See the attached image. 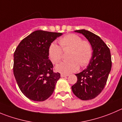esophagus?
Listing matches in <instances>:
<instances>
[{
  "label": "esophagus",
  "mask_w": 122,
  "mask_h": 122,
  "mask_svg": "<svg viewBox=\"0 0 122 122\" xmlns=\"http://www.w3.org/2000/svg\"><path fill=\"white\" fill-rule=\"evenodd\" d=\"M69 76V75H66V74H64V73H61V77L62 78H64V77H67Z\"/></svg>",
  "instance_id": "obj_1"
}]
</instances>
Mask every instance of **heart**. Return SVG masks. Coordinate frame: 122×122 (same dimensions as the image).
<instances>
[{
    "label": "heart",
    "mask_w": 122,
    "mask_h": 122,
    "mask_svg": "<svg viewBox=\"0 0 122 122\" xmlns=\"http://www.w3.org/2000/svg\"><path fill=\"white\" fill-rule=\"evenodd\" d=\"M59 43L61 47L55 43H52L49 48V57L53 63H58L62 58L61 48L64 51L70 50V52L68 56L70 60L56 66L58 71L70 73L77 71L79 65L83 67L88 64L93 54L92 46L89 41L82 40L79 35L71 34L60 38Z\"/></svg>",
    "instance_id": "heart-1"
}]
</instances>
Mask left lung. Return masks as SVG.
<instances>
[{
    "instance_id": "left-lung-1",
    "label": "left lung",
    "mask_w": 122,
    "mask_h": 122,
    "mask_svg": "<svg viewBox=\"0 0 122 122\" xmlns=\"http://www.w3.org/2000/svg\"><path fill=\"white\" fill-rule=\"evenodd\" d=\"M82 34L91 43L92 57L88 66L76 74V83L71 87L73 93L83 101L97 97L103 90L112 66L110 49L99 36L85 29L75 30Z\"/></svg>"
}]
</instances>
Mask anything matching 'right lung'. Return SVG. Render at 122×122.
Instances as JSON below:
<instances>
[{"label":"right lung","mask_w":122,"mask_h":122,"mask_svg":"<svg viewBox=\"0 0 122 122\" xmlns=\"http://www.w3.org/2000/svg\"><path fill=\"white\" fill-rule=\"evenodd\" d=\"M62 35L35 30L22 40L15 51L14 75L23 94L32 101L41 102L48 99L60 78V73L53 71L49 48Z\"/></svg>","instance_id":"add662e5"}]
</instances>
